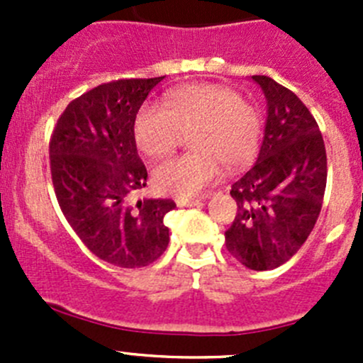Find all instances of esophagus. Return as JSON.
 <instances>
[{"label":"esophagus","instance_id":"34e87169","mask_svg":"<svg viewBox=\"0 0 363 363\" xmlns=\"http://www.w3.org/2000/svg\"><path fill=\"white\" fill-rule=\"evenodd\" d=\"M202 200L200 199H175V203L179 207H191V205H199Z\"/></svg>","mask_w":363,"mask_h":363}]
</instances>
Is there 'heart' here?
<instances>
[{"label": "heart", "mask_w": 363, "mask_h": 363, "mask_svg": "<svg viewBox=\"0 0 363 363\" xmlns=\"http://www.w3.org/2000/svg\"><path fill=\"white\" fill-rule=\"evenodd\" d=\"M193 152L161 161L152 182L161 193L191 196L214 182L223 170L255 158L262 138V117L232 87L191 84L170 91L167 107L147 101L135 117V142L152 158L167 156L191 133Z\"/></svg>", "instance_id": "1"}]
</instances>
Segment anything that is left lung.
Returning <instances> with one entry per match:
<instances>
[{
	"instance_id": "1",
	"label": "left lung",
	"mask_w": 363,
	"mask_h": 363,
	"mask_svg": "<svg viewBox=\"0 0 363 363\" xmlns=\"http://www.w3.org/2000/svg\"><path fill=\"white\" fill-rule=\"evenodd\" d=\"M267 98L265 137L256 163L232 186L237 214L225 232L230 255L251 270L286 263L320 216L327 151L316 119L294 91L252 75Z\"/></svg>"
}]
</instances>
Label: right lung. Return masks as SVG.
I'll list each match as a JSON object with an SVG mask.
<instances>
[{
	"instance_id": "right-lung-1",
	"label": "right lung",
	"mask_w": 363,
	"mask_h": 363,
	"mask_svg": "<svg viewBox=\"0 0 363 363\" xmlns=\"http://www.w3.org/2000/svg\"><path fill=\"white\" fill-rule=\"evenodd\" d=\"M164 77L119 79L72 100L49 142L57 203L84 246L124 269L145 267L168 246L163 218L174 200L144 199L147 170L135 144V117Z\"/></svg>"
}]
</instances>
